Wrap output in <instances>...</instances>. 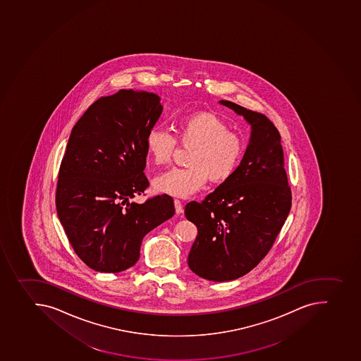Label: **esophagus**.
<instances>
[{
	"label": "esophagus",
	"instance_id": "obj_1",
	"mask_svg": "<svg viewBox=\"0 0 361 361\" xmlns=\"http://www.w3.org/2000/svg\"><path fill=\"white\" fill-rule=\"evenodd\" d=\"M173 205H175V211L177 214L183 213L182 202H179L178 199H175V200H173Z\"/></svg>",
	"mask_w": 361,
	"mask_h": 361
}]
</instances>
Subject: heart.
Listing matches in <instances>:
<instances>
[{"label": "heart", "mask_w": 361, "mask_h": 361, "mask_svg": "<svg viewBox=\"0 0 361 361\" xmlns=\"http://www.w3.org/2000/svg\"><path fill=\"white\" fill-rule=\"evenodd\" d=\"M176 134L183 146L192 147L189 168H173L155 180V189L164 195L188 198L202 189L208 180L222 183L238 169L245 152L243 137L212 112H195L176 123ZM146 149L157 166H166L175 152L177 141L168 130L150 128L145 137Z\"/></svg>", "instance_id": "b5f03b06"}]
</instances>
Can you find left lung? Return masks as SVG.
<instances>
[{"instance_id":"8db88e82","label":"left lung","mask_w":361,"mask_h":361,"mask_svg":"<svg viewBox=\"0 0 361 361\" xmlns=\"http://www.w3.org/2000/svg\"><path fill=\"white\" fill-rule=\"evenodd\" d=\"M250 125V140L231 178L202 202L185 206L198 228L188 264L212 281H231L250 272L270 251L292 206L283 168L281 137L264 114L220 101Z\"/></svg>"}]
</instances>
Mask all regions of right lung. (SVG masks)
<instances>
[{
  "label": "right lung",
  "mask_w": 361,
  "mask_h": 361,
  "mask_svg": "<svg viewBox=\"0 0 361 361\" xmlns=\"http://www.w3.org/2000/svg\"><path fill=\"white\" fill-rule=\"evenodd\" d=\"M153 92L119 90L75 123L56 185L59 220L75 252L92 270L133 267L142 238L175 214L168 195L130 202L149 186L145 137L162 114Z\"/></svg>",
  "instance_id": "right-lung-1"
}]
</instances>
